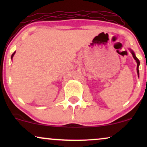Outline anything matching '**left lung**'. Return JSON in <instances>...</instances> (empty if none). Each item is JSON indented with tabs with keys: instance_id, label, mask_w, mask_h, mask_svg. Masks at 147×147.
<instances>
[{
	"instance_id": "left-lung-1",
	"label": "left lung",
	"mask_w": 147,
	"mask_h": 147,
	"mask_svg": "<svg viewBox=\"0 0 147 147\" xmlns=\"http://www.w3.org/2000/svg\"><path fill=\"white\" fill-rule=\"evenodd\" d=\"M130 50H131V54H132V55H133V58H134V59L136 61V62H137V72H138V77H139V65H140V61H139V59H138L137 58V57H136V55H135V53H134V52H133V50H131V49H130Z\"/></svg>"
}]
</instances>
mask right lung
I'll use <instances>...</instances> for the list:
<instances>
[{
    "instance_id": "obj_1",
    "label": "right lung",
    "mask_w": 147,
    "mask_h": 147,
    "mask_svg": "<svg viewBox=\"0 0 147 147\" xmlns=\"http://www.w3.org/2000/svg\"><path fill=\"white\" fill-rule=\"evenodd\" d=\"M14 54H15V52H14V53H13V54H12V55H11V59H12V58H13V57H14Z\"/></svg>"
}]
</instances>
